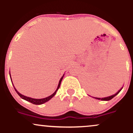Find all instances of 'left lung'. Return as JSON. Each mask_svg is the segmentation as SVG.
Listing matches in <instances>:
<instances>
[{"instance_id": "obj_1", "label": "left lung", "mask_w": 133, "mask_h": 133, "mask_svg": "<svg viewBox=\"0 0 133 133\" xmlns=\"http://www.w3.org/2000/svg\"><path fill=\"white\" fill-rule=\"evenodd\" d=\"M121 89H122V88H121V89L119 90V91H118V92L116 93L115 94H114V95H112V96H109V97H104V98H98V97H95V98H96V99H100V100H102V101H109V100H111V99H112V98H113L114 97H115V96H116L117 94H118V93L119 92L121 91Z\"/></svg>"}]
</instances>
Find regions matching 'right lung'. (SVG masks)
Listing matches in <instances>:
<instances>
[{
    "label": "right lung",
    "mask_w": 133,
    "mask_h": 133,
    "mask_svg": "<svg viewBox=\"0 0 133 133\" xmlns=\"http://www.w3.org/2000/svg\"><path fill=\"white\" fill-rule=\"evenodd\" d=\"M63 77H64V76H62L61 78L60 81H59V85H58L57 88V89H56V91H55V92H54V93H53V94H52V95L48 96V97H45V98H43V99H33V98H30V97H26V96H25L22 95V94H20V93H19V92H18V91H17V90L16 89V88H14V89H15V90H16V92L18 94V95H19V96H20V97H21V98H22L23 99L26 100L27 101L30 102V103H32V104H36V105L42 104H44V103H46V102L48 101H49V100L51 99L52 98V97H54V96H55V94H56V92H57V91L58 89H59V87H60L61 82V81H62V78H63Z\"/></svg>",
    "instance_id": "right-lung-1"
}]
</instances>
